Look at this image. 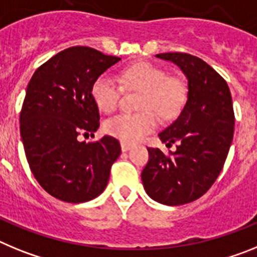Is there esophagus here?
<instances>
[{
	"mask_svg": "<svg viewBox=\"0 0 257 257\" xmlns=\"http://www.w3.org/2000/svg\"><path fill=\"white\" fill-rule=\"evenodd\" d=\"M131 147H133V145L128 144V143H124V142H122V143H121V149H122V152L130 151Z\"/></svg>",
	"mask_w": 257,
	"mask_h": 257,
	"instance_id": "esophagus-1",
	"label": "esophagus"
}]
</instances>
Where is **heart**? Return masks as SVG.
Here are the masks:
<instances>
[{
	"instance_id": "b5f03b06",
	"label": "heart",
	"mask_w": 257,
	"mask_h": 257,
	"mask_svg": "<svg viewBox=\"0 0 257 257\" xmlns=\"http://www.w3.org/2000/svg\"><path fill=\"white\" fill-rule=\"evenodd\" d=\"M122 86L128 90H142L139 113H122L104 124L109 135L124 143H136L157 126V114L172 117L183 106L187 87L178 77L166 76V72L151 63H136L121 70L118 79L108 73L97 77L91 86V96L104 113L115 110L122 95Z\"/></svg>"
}]
</instances>
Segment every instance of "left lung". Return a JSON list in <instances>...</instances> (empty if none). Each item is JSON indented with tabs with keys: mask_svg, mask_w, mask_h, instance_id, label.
Returning a JSON list of instances; mask_svg holds the SVG:
<instances>
[{
	"mask_svg": "<svg viewBox=\"0 0 257 257\" xmlns=\"http://www.w3.org/2000/svg\"><path fill=\"white\" fill-rule=\"evenodd\" d=\"M157 58L172 61L188 78V100L176 121L158 134L162 143H176L166 156L148 148L142 172L145 192L167 206L185 205L212 187L225 163L234 133V110L228 83L202 59L185 52Z\"/></svg>",
	"mask_w": 257,
	"mask_h": 257,
	"instance_id": "obj_1",
	"label": "left lung"
}]
</instances>
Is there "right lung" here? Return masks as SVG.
<instances>
[{"label": "right lung", "mask_w": 257, "mask_h": 257, "mask_svg": "<svg viewBox=\"0 0 257 257\" xmlns=\"http://www.w3.org/2000/svg\"><path fill=\"white\" fill-rule=\"evenodd\" d=\"M121 59L87 46L58 52L36 70L20 112V135L32 174L50 196L69 203L96 198L121 154L115 138L78 142L99 128L95 79Z\"/></svg>", "instance_id": "add662e5"}]
</instances>
